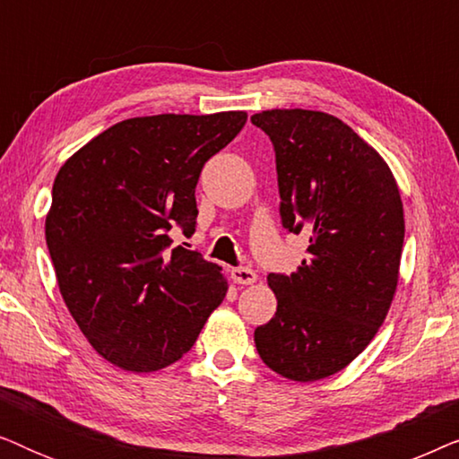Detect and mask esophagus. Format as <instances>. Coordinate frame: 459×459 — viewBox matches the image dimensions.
Here are the masks:
<instances>
[{
    "instance_id": "obj_1",
    "label": "esophagus",
    "mask_w": 459,
    "mask_h": 459,
    "mask_svg": "<svg viewBox=\"0 0 459 459\" xmlns=\"http://www.w3.org/2000/svg\"><path fill=\"white\" fill-rule=\"evenodd\" d=\"M231 280L236 281V284H255L256 281V273L253 272V269L248 267H236L231 269Z\"/></svg>"
}]
</instances>
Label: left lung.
<instances>
[{"label": "left lung", "mask_w": 459, "mask_h": 459, "mask_svg": "<svg viewBox=\"0 0 459 459\" xmlns=\"http://www.w3.org/2000/svg\"><path fill=\"white\" fill-rule=\"evenodd\" d=\"M250 121L273 143L281 225L309 234L297 272L267 275L278 311L255 344L273 372L316 382L347 368L391 309L403 203L385 159L341 118L275 108Z\"/></svg>", "instance_id": "left-lung-1"}]
</instances>
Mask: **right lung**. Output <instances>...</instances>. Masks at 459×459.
<instances>
[{"mask_svg": "<svg viewBox=\"0 0 459 459\" xmlns=\"http://www.w3.org/2000/svg\"><path fill=\"white\" fill-rule=\"evenodd\" d=\"M247 112L154 115L112 125L60 167L46 242L62 299L87 341L127 372L184 357L228 292L221 267L171 247L196 230L204 162Z\"/></svg>", "mask_w": 459, "mask_h": 459, "instance_id": "1", "label": "right lung"}]
</instances>
